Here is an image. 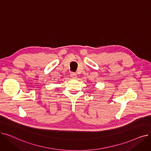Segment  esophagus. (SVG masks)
<instances>
[{
	"instance_id": "obj_1",
	"label": "esophagus",
	"mask_w": 151,
	"mask_h": 151,
	"mask_svg": "<svg viewBox=\"0 0 151 151\" xmlns=\"http://www.w3.org/2000/svg\"><path fill=\"white\" fill-rule=\"evenodd\" d=\"M70 76L71 78H76L77 77V75H76V74L75 73L72 72V73H70Z\"/></svg>"
}]
</instances>
